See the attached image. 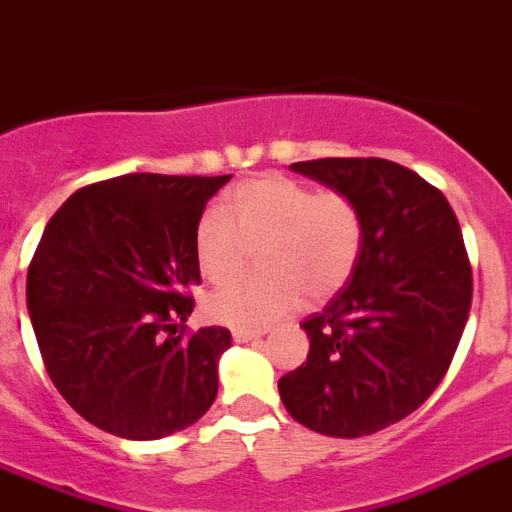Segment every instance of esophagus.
<instances>
[{"instance_id": "34e87169", "label": "esophagus", "mask_w": 512, "mask_h": 512, "mask_svg": "<svg viewBox=\"0 0 512 512\" xmlns=\"http://www.w3.org/2000/svg\"><path fill=\"white\" fill-rule=\"evenodd\" d=\"M263 336V330H234V341L236 343H247L255 341V338Z\"/></svg>"}]
</instances>
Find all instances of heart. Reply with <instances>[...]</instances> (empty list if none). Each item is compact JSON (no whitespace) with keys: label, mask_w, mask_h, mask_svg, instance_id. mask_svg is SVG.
<instances>
[{"label":"heart","mask_w":512,"mask_h":512,"mask_svg":"<svg viewBox=\"0 0 512 512\" xmlns=\"http://www.w3.org/2000/svg\"><path fill=\"white\" fill-rule=\"evenodd\" d=\"M263 244L260 268L210 296L208 315L221 325L260 330L302 304L333 296L354 276L364 221L341 192H315L289 176L265 174L236 187L226 208L205 210L195 229V257L210 283L239 276Z\"/></svg>","instance_id":"heart-1"}]
</instances>
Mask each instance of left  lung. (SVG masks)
<instances>
[{
  "label": "left lung",
  "instance_id": "1",
  "mask_svg": "<svg viewBox=\"0 0 512 512\" xmlns=\"http://www.w3.org/2000/svg\"><path fill=\"white\" fill-rule=\"evenodd\" d=\"M362 213L354 276L302 322L309 354L278 380L296 422L328 437L375 435L435 393L471 309V263L453 208L385 158L291 163Z\"/></svg>",
  "mask_w": 512,
  "mask_h": 512
}]
</instances>
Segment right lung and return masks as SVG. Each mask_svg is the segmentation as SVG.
<instances>
[{
	"label": "right lung",
	"instance_id": "right-lung-1",
	"mask_svg": "<svg viewBox=\"0 0 512 512\" xmlns=\"http://www.w3.org/2000/svg\"><path fill=\"white\" fill-rule=\"evenodd\" d=\"M229 179L124 174L77 190L46 223L25 283L33 333L64 401L109 435L158 440L216 401L231 333L184 338L182 322L200 283L195 229Z\"/></svg>",
	"mask_w": 512,
	"mask_h": 512
}]
</instances>
